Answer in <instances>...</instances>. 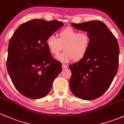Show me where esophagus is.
<instances>
[{
  "instance_id": "esophagus-1",
  "label": "esophagus",
  "mask_w": 124,
  "mask_h": 124,
  "mask_svg": "<svg viewBox=\"0 0 124 124\" xmlns=\"http://www.w3.org/2000/svg\"><path fill=\"white\" fill-rule=\"evenodd\" d=\"M67 67V65L64 64H62V69H66V68Z\"/></svg>"
}]
</instances>
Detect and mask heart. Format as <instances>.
Listing matches in <instances>:
<instances>
[{
    "label": "heart",
    "mask_w": 124,
    "mask_h": 124,
    "mask_svg": "<svg viewBox=\"0 0 124 124\" xmlns=\"http://www.w3.org/2000/svg\"><path fill=\"white\" fill-rule=\"evenodd\" d=\"M90 37L86 32H79L71 27L66 28L59 34V38L50 35L46 44L52 54L57 56L63 49L64 51L57 57L61 62H67L74 59L80 60L88 51Z\"/></svg>",
    "instance_id": "heart-1"
}]
</instances>
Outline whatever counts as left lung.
<instances>
[{
    "label": "left lung",
    "mask_w": 124,
    "mask_h": 124,
    "mask_svg": "<svg viewBox=\"0 0 124 124\" xmlns=\"http://www.w3.org/2000/svg\"><path fill=\"white\" fill-rule=\"evenodd\" d=\"M71 25L76 30L87 32L90 41L85 56L69 66L72 74L69 82L70 90L81 99H97L109 87L118 71V41L101 21Z\"/></svg>",
    "instance_id": "obj_1"
}]
</instances>
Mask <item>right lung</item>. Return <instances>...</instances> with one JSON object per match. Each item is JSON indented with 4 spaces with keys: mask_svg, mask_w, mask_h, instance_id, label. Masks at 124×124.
<instances>
[{
    "mask_svg": "<svg viewBox=\"0 0 124 124\" xmlns=\"http://www.w3.org/2000/svg\"><path fill=\"white\" fill-rule=\"evenodd\" d=\"M63 25L58 21L32 19L20 25L10 38L8 72L15 88L25 96H46L62 71V64L52 57L46 40Z\"/></svg>",
    "mask_w": 124,
    "mask_h": 124,
    "instance_id": "right-lung-1",
    "label": "right lung"
}]
</instances>
